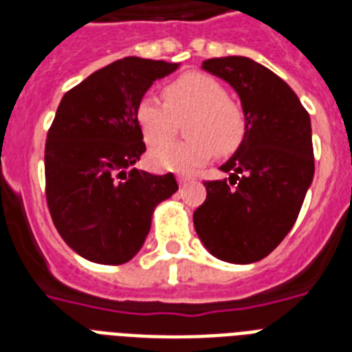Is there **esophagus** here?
Instances as JSON below:
<instances>
[{
	"mask_svg": "<svg viewBox=\"0 0 352 352\" xmlns=\"http://www.w3.org/2000/svg\"><path fill=\"white\" fill-rule=\"evenodd\" d=\"M177 181H179V184H181V186H184V184H188V182L192 181V177H190V175H179V177H177Z\"/></svg>",
	"mask_w": 352,
	"mask_h": 352,
	"instance_id": "esophagus-1",
	"label": "esophagus"
}]
</instances>
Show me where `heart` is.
Instances as JSON below:
<instances>
[{
	"label": "heart",
	"mask_w": 352,
	"mask_h": 352,
	"mask_svg": "<svg viewBox=\"0 0 352 352\" xmlns=\"http://www.w3.org/2000/svg\"><path fill=\"white\" fill-rule=\"evenodd\" d=\"M164 102L146 96L137 106V124L151 146L173 135L177 118L192 115L186 133L190 140L168 142L149 153L157 170L193 173L208 164L215 151L230 155L246 131L245 113L226 95L225 85L212 76L186 73L164 87Z\"/></svg>",
	"instance_id": "1"
}]
</instances>
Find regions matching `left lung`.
Returning a JSON list of instances; mask_svg holds the SVG:
<instances>
[{"label":"left lung","instance_id":"left-lung-1","mask_svg":"<svg viewBox=\"0 0 352 352\" xmlns=\"http://www.w3.org/2000/svg\"><path fill=\"white\" fill-rule=\"evenodd\" d=\"M201 67L237 93L246 131L221 166L228 181L204 182L195 232L221 261H261L294 226L312 184L311 117L287 82L250 58H210Z\"/></svg>","mask_w":352,"mask_h":352}]
</instances>
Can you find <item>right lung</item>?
Instances as JSON below:
<instances>
[{
    "label": "right lung",
    "instance_id": "right-lung-1",
    "mask_svg": "<svg viewBox=\"0 0 352 352\" xmlns=\"http://www.w3.org/2000/svg\"><path fill=\"white\" fill-rule=\"evenodd\" d=\"M181 63L127 56L65 93L47 133L45 182L52 223L78 256L122 265L137 256L155 208L179 190L173 173L137 164L146 144L137 106Z\"/></svg>",
    "mask_w": 352,
    "mask_h": 352
}]
</instances>
